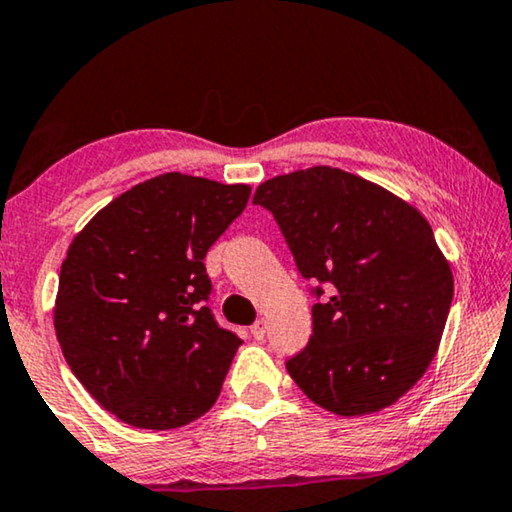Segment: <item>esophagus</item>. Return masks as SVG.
<instances>
[{"mask_svg": "<svg viewBox=\"0 0 512 512\" xmlns=\"http://www.w3.org/2000/svg\"><path fill=\"white\" fill-rule=\"evenodd\" d=\"M251 335H254V340H263L265 338V321L258 319L254 326H251Z\"/></svg>", "mask_w": 512, "mask_h": 512, "instance_id": "obj_1", "label": "esophagus"}]
</instances>
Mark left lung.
Wrapping results in <instances>:
<instances>
[{
	"mask_svg": "<svg viewBox=\"0 0 512 512\" xmlns=\"http://www.w3.org/2000/svg\"><path fill=\"white\" fill-rule=\"evenodd\" d=\"M256 205L282 228L300 275L317 279L312 338L286 370L340 417L394 405L438 352L454 279L429 221L387 188L317 165L263 181Z\"/></svg>",
	"mask_w": 512,
	"mask_h": 512,
	"instance_id": "1",
	"label": "left lung"
}]
</instances>
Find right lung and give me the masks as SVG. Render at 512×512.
<instances>
[{
	"label": "right lung",
	"mask_w": 512,
	"mask_h": 512,
	"mask_svg": "<svg viewBox=\"0 0 512 512\" xmlns=\"http://www.w3.org/2000/svg\"><path fill=\"white\" fill-rule=\"evenodd\" d=\"M251 195L247 184L167 172L100 209L69 244L53 324L88 394L137 429L205 415L242 345L205 305V256Z\"/></svg>",
	"instance_id": "obj_1"
}]
</instances>
